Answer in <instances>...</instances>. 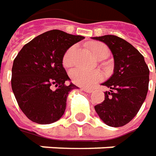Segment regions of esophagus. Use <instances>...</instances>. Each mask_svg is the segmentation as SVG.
I'll use <instances>...</instances> for the list:
<instances>
[{
	"instance_id": "esophagus-1",
	"label": "esophagus",
	"mask_w": 156,
	"mask_h": 156,
	"mask_svg": "<svg viewBox=\"0 0 156 156\" xmlns=\"http://www.w3.org/2000/svg\"><path fill=\"white\" fill-rule=\"evenodd\" d=\"M82 90L84 91H86L87 93H90V92H92V90L91 89H89V88H82Z\"/></svg>"
}]
</instances>
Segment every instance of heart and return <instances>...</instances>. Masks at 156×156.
Instances as JSON below:
<instances>
[{
    "label": "heart",
    "instance_id": "heart-1",
    "mask_svg": "<svg viewBox=\"0 0 156 156\" xmlns=\"http://www.w3.org/2000/svg\"><path fill=\"white\" fill-rule=\"evenodd\" d=\"M76 47L72 46L65 53L63 57V65L66 67H70L75 62V55H76ZM91 51L94 55L99 58L101 55H108V48L106 45L102 44H97L91 46ZM70 78L74 83L78 86L84 87H90L93 84L102 80L103 76L98 70H87V69L77 68L71 70Z\"/></svg>",
    "mask_w": 156,
    "mask_h": 156
}]
</instances>
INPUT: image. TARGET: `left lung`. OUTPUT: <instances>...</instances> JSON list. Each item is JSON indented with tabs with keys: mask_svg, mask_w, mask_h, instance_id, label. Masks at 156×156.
Returning a JSON list of instances; mask_svg holds the SVG:
<instances>
[{
	"mask_svg": "<svg viewBox=\"0 0 156 156\" xmlns=\"http://www.w3.org/2000/svg\"><path fill=\"white\" fill-rule=\"evenodd\" d=\"M91 38L107 44L114 59L113 74L101 84L110 90L95 110L107 125L122 127L136 116L146 98L150 70L143 55L124 39L114 35Z\"/></svg>",
	"mask_w": 156,
	"mask_h": 156,
	"instance_id": "obj_1",
	"label": "left lung"
}]
</instances>
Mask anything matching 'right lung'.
<instances>
[{
    "instance_id": "obj_1",
    "label": "right lung",
    "mask_w": 156,
    "mask_h": 156,
    "mask_svg": "<svg viewBox=\"0 0 156 156\" xmlns=\"http://www.w3.org/2000/svg\"><path fill=\"white\" fill-rule=\"evenodd\" d=\"M60 30H50L34 37L13 61L12 88L21 110L31 121L49 124L66 111L69 93L77 89L63 66L64 55L84 39Z\"/></svg>"
}]
</instances>
